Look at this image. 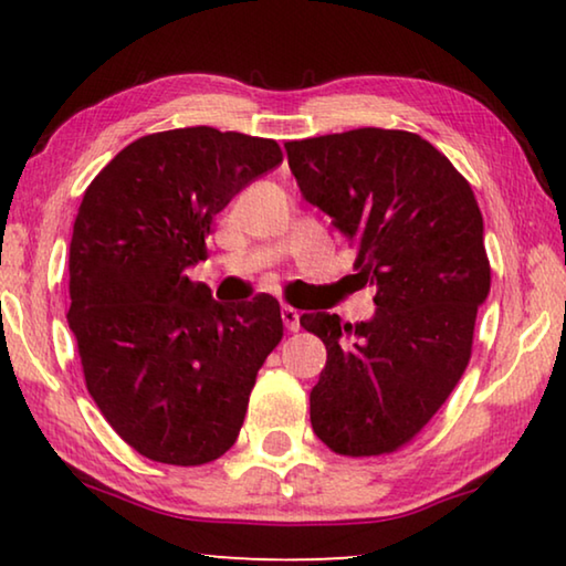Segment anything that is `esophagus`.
<instances>
[{"mask_svg": "<svg viewBox=\"0 0 566 566\" xmlns=\"http://www.w3.org/2000/svg\"><path fill=\"white\" fill-rule=\"evenodd\" d=\"M282 322L290 332H300V312H296L294 306H290V304L282 306Z\"/></svg>", "mask_w": 566, "mask_h": 566, "instance_id": "34e87169", "label": "esophagus"}]
</instances>
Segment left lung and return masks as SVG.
I'll use <instances>...</instances> for the list:
<instances>
[{
    "mask_svg": "<svg viewBox=\"0 0 566 566\" xmlns=\"http://www.w3.org/2000/svg\"><path fill=\"white\" fill-rule=\"evenodd\" d=\"M306 202L357 249L377 290L369 322L306 312L327 364L310 395L312 429L332 452H397L432 419L472 357L492 270L474 191L419 134L364 127L286 142Z\"/></svg>",
    "mask_w": 566,
    "mask_h": 566,
    "instance_id": "left-lung-1",
    "label": "left lung"
}]
</instances>
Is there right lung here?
Masks as SVG:
<instances>
[{
    "label": "right lung",
    "mask_w": 566,
    "mask_h": 566,
    "mask_svg": "<svg viewBox=\"0 0 566 566\" xmlns=\"http://www.w3.org/2000/svg\"><path fill=\"white\" fill-rule=\"evenodd\" d=\"M282 161L274 139L214 127L147 134L84 191L66 314L84 381L142 457L199 467L237 442L256 371L282 342L280 302L224 306L189 266L214 217Z\"/></svg>",
    "instance_id": "right-lung-1"
}]
</instances>
